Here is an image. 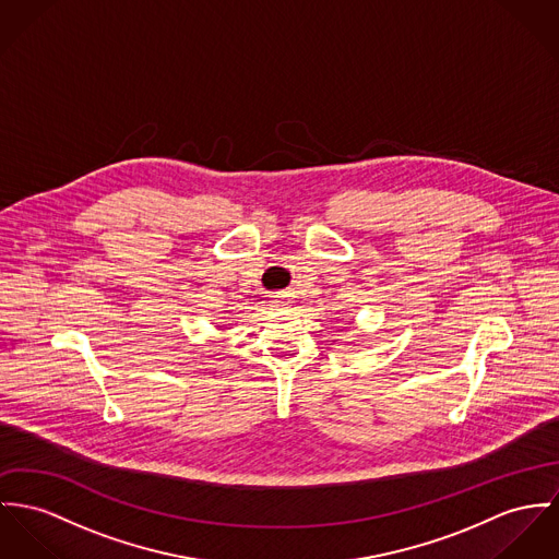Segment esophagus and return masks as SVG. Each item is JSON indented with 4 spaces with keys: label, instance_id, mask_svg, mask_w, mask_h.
<instances>
[{
    "label": "esophagus",
    "instance_id": "1",
    "mask_svg": "<svg viewBox=\"0 0 559 559\" xmlns=\"http://www.w3.org/2000/svg\"><path fill=\"white\" fill-rule=\"evenodd\" d=\"M272 304H274V306H281V308H285V306H289V304H292V296H289L287 292L274 294V296H272Z\"/></svg>",
    "mask_w": 559,
    "mask_h": 559
}]
</instances>
